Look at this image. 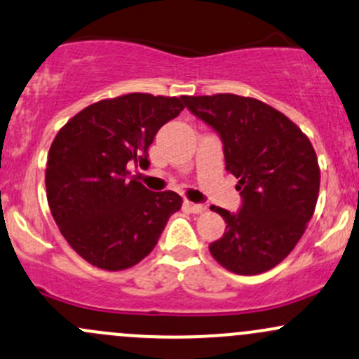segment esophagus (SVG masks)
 <instances>
[{
	"label": "esophagus",
	"instance_id": "esophagus-1",
	"mask_svg": "<svg viewBox=\"0 0 359 359\" xmlns=\"http://www.w3.org/2000/svg\"><path fill=\"white\" fill-rule=\"evenodd\" d=\"M184 206H186L189 211H192V213H203V211L206 210L203 205H198V203H192V201H186L184 203Z\"/></svg>",
	"mask_w": 359,
	"mask_h": 359
}]
</instances>
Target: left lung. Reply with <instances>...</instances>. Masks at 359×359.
Returning <instances> with one entry per match:
<instances>
[{"label": "left lung", "mask_w": 359, "mask_h": 359, "mask_svg": "<svg viewBox=\"0 0 359 359\" xmlns=\"http://www.w3.org/2000/svg\"><path fill=\"white\" fill-rule=\"evenodd\" d=\"M224 141L225 167L239 182V213L211 206L227 227L210 252L237 275H258L284 262L315 213L320 167L313 144L270 104L237 94L182 96Z\"/></svg>", "instance_id": "8db88e82"}]
</instances>
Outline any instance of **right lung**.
Listing matches in <instances>:
<instances>
[{
    "instance_id": "obj_1",
    "label": "right lung",
    "mask_w": 359,
    "mask_h": 359,
    "mask_svg": "<svg viewBox=\"0 0 359 359\" xmlns=\"http://www.w3.org/2000/svg\"><path fill=\"white\" fill-rule=\"evenodd\" d=\"M182 97L130 93L89 104L58 130L46 163L51 215L70 248L101 270L137 265L182 206L173 191L151 192L129 165L148 168L161 126L184 110Z\"/></svg>"
}]
</instances>
